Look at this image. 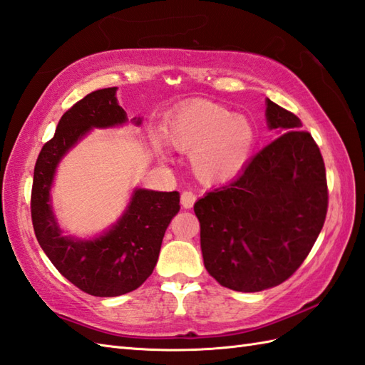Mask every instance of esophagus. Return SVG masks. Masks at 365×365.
<instances>
[{"label":"esophagus","mask_w":365,"mask_h":365,"mask_svg":"<svg viewBox=\"0 0 365 365\" xmlns=\"http://www.w3.org/2000/svg\"><path fill=\"white\" fill-rule=\"evenodd\" d=\"M180 202H182L183 208H192L194 202H196V194H194L192 191H183L180 196Z\"/></svg>","instance_id":"34e87169"}]
</instances>
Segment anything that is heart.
I'll list each match as a JSON object with an SVG mask.
<instances>
[{
    "label": "heart",
    "mask_w": 365,
    "mask_h": 365,
    "mask_svg": "<svg viewBox=\"0 0 365 365\" xmlns=\"http://www.w3.org/2000/svg\"><path fill=\"white\" fill-rule=\"evenodd\" d=\"M165 138L190 154L192 173L205 183L224 182L238 174L255 148V127L247 118L208 101H197L174 113Z\"/></svg>",
    "instance_id": "heart-1"
}]
</instances>
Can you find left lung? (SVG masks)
<instances>
[{
	"label": "left lung",
	"instance_id": "obj_1",
	"mask_svg": "<svg viewBox=\"0 0 365 365\" xmlns=\"http://www.w3.org/2000/svg\"><path fill=\"white\" fill-rule=\"evenodd\" d=\"M269 129L279 137L241 174L194 203L208 274L240 292L286 282L308 257L328 208L325 163L294 113L266 99Z\"/></svg>",
	"mask_w": 365,
	"mask_h": 365
}]
</instances>
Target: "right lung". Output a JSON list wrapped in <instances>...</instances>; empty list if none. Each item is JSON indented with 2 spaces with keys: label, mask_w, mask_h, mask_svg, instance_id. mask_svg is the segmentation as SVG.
<instances>
[{
  "label": "right lung",
  "mask_w": 365,
  "mask_h": 365,
  "mask_svg": "<svg viewBox=\"0 0 365 365\" xmlns=\"http://www.w3.org/2000/svg\"><path fill=\"white\" fill-rule=\"evenodd\" d=\"M116 90H96L66 110L54 137L40 150L31 194L32 225L40 247L68 282L95 297H116L146 282L157 264L166 228L180 210L177 191L135 188L123 216L103 235L93 240L62 235L49 194L57 165L91 129L127 123ZM132 121L140 125L141 118Z\"/></svg>",
  "instance_id": "add662e5"
}]
</instances>
